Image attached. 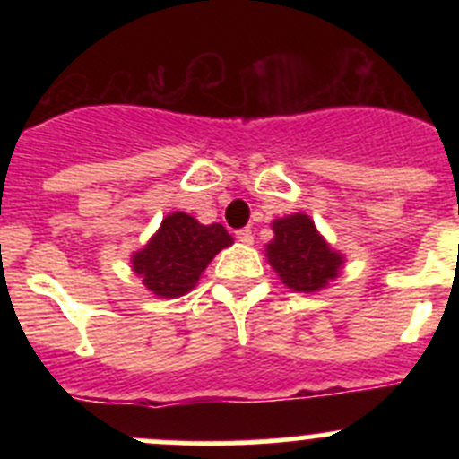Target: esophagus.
Listing matches in <instances>:
<instances>
[{"mask_svg":"<svg viewBox=\"0 0 459 459\" xmlns=\"http://www.w3.org/2000/svg\"><path fill=\"white\" fill-rule=\"evenodd\" d=\"M235 238L239 239V242L242 244H253V230L248 229H239V230H235Z\"/></svg>","mask_w":459,"mask_h":459,"instance_id":"1","label":"esophagus"}]
</instances>
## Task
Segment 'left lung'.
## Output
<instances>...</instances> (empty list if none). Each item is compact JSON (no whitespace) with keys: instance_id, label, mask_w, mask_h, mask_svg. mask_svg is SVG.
Returning <instances> with one entry per match:
<instances>
[{"instance_id":"1","label":"left lung","mask_w":459,"mask_h":459,"mask_svg":"<svg viewBox=\"0 0 459 459\" xmlns=\"http://www.w3.org/2000/svg\"><path fill=\"white\" fill-rule=\"evenodd\" d=\"M273 230L275 239L266 247V255L289 289L313 293L324 289L328 280L337 277L342 255L328 248L308 215L298 212L284 220H275Z\"/></svg>"}]
</instances>
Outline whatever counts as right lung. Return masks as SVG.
Returning a JSON list of instances; mask_svg holds the SVG:
<instances>
[{"mask_svg":"<svg viewBox=\"0 0 459 459\" xmlns=\"http://www.w3.org/2000/svg\"><path fill=\"white\" fill-rule=\"evenodd\" d=\"M233 238L221 224L204 226L186 212H170L146 248L133 255V268L148 290L179 298L197 284L204 268Z\"/></svg>","mask_w":459,"mask_h":459,"instance_id":"1","label":"right lung"}]
</instances>
